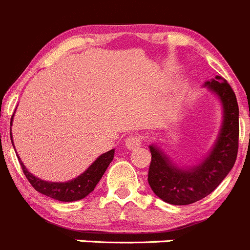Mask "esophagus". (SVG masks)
Listing matches in <instances>:
<instances>
[{
    "label": "esophagus",
    "mask_w": 250,
    "mask_h": 250,
    "mask_svg": "<svg viewBox=\"0 0 250 250\" xmlns=\"http://www.w3.org/2000/svg\"><path fill=\"white\" fill-rule=\"evenodd\" d=\"M141 141H143V138L140 135H130L129 138H127L125 140V146H127L129 150H133V148L139 147L141 145Z\"/></svg>",
    "instance_id": "esophagus-1"
}]
</instances>
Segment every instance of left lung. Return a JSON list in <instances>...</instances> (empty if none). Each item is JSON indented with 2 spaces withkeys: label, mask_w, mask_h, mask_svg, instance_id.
Here are the masks:
<instances>
[{
  "label": "left lung",
  "mask_w": 250,
  "mask_h": 250,
  "mask_svg": "<svg viewBox=\"0 0 250 250\" xmlns=\"http://www.w3.org/2000/svg\"><path fill=\"white\" fill-rule=\"evenodd\" d=\"M204 85L215 93L223 104L220 133L213 148L200 165L180 168L155 145H150L151 163L147 181L156 196L165 202L186 206L213 192L232 169L238 152V104L228 81L216 76Z\"/></svg>",
  "instance_id": "left-lung-1"
}]
</instances>
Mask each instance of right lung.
I'll return each instance as SVG.
<instances>
[{
    "label": "right lung",
    "mask_w": 250,
    "mask_h": 250,
    "mask_svg": "<svg viewBox=\"0 0 250 250\" xmlns=\"http://www.w3.org/2000/svg\"><path fill=\"white\" fill-rule=\"evenodd\" d=\"M12 121H13V116H12ZM11 140L13 144V139H12V133H11ZM113 155H115V148L107 151V152L103 153L102 156L97 158L92 165L88 167L85 172H83L77 178L72 179V180L66 181V183H50V181H44L42 179L36 178L34 174H31L26 169L24 163L20 161L19 156V162L21 166L22 173L25 174L27 180L32 185V188L40 193L48 196L50 198H54L57 201H62V202H74V201H78L84 198L85 196L89 195L102 176L104 175L105 170L107 169L111 161L113 160Z\"/></svg>",
    "instance_id": "add662e5"
}]
</instances>
